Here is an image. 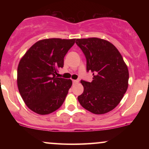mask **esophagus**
Instances as JSON below:
<instances>
[{"label":"esophagus","instance_id":"obj_1","mask_svg":"<svg viewBox=\"0 0 149 149\" xmlns=\"http://www.w3.org/2000/svg\"><path fill=\"white\" fill-rule=\"evenodd\" d=\"M73 83H74V84H76V83H79V80H73Z\"/></svg>","mask_w":149,"mask_h":149}]
</instances>
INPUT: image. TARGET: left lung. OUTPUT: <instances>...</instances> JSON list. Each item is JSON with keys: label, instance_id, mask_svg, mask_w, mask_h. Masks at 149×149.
Segmentation results:
<instances>
[{"label": "left lung", "instance_id": "left-lung-1", "mask_svg": "<svg viewBox=\"0 0 149 149\" xmlns=\"http://www.w3.org/2000/svg\"><path fill=\"white\" fill-rule=\"evenodd\" d=\"M84 53L87 71L93 73L92 81L82 80L84 91L78 97L80 105L95 114H104L117 107L127 90L129 71L118 49L98 38L76 39Z\"/></svg>", "mask_w": 149, "mask_h": 149}]
</instances>
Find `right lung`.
I'll return each instance as SVG.
<instances>
[{"label":"right lung","mask_w":149,"mask_h":149,"mask_svg":"<svg viewBox=\"0 0 149 149\" xmlns=\"http://www.w3.org/2000/svg\"><path fill=\"white\" fill-rule=\"evenodd\" d=\"M76 39H43L33 44L17 68V86L24 102L32 111L47 115L64 103L71 79L57 78L64 58Z\"/></svg>","instance_id":"right-lung-1"}]
</instances>
